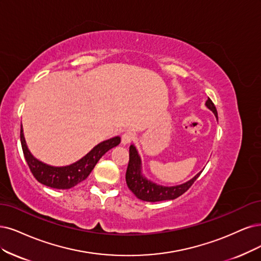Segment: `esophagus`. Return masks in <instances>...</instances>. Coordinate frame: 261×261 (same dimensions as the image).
Returning <instances> with one entry per match:
<instances>
[{"mask_svg":"<svg viewBox=\"0 0 261 261\" xmlns=\"http://www.w3.org/2000/svg\"><path fill=\"white\" fill-rule=\"evenodd\" d=\"M134 139V134L132 132H125L124 134H122L121 137V143L122 145H128L129 143H131Z\"/></svg>","mask_w":261,"mask_h":261,"instance_id":"1","label":"esophagus"}]
</instances>
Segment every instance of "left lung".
<instances>
[{
  "label": "left lung",
  "mask_w": 261,
  "mask_h": 261,
  "mask_svg": "<svg viewBox=\"0 0 261 261\" xmlns=\"http://www.w3.org/2000/svg\"><path fill=\"white\" fill-rule=\"evenodd\" d=\"M205 106L210 111L213 112L216 119L218 120L216 108L210 98L206 100ZM129 165L127 173H125V181H127L129 189L137 196V198L147 202L174 200L178 198L190 188V186L194 184L202 172H199L191 179L187 180L186 182H182V184L175 186H163L148 179L143 174L142 160L137 147L133 144L130 145L129 148Z\"/></svg>",
  "instance_id": "left-lung-1"
}]
</instances>
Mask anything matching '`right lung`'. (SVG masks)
<instances>
[{
    "mask_svg": "<svg viewBox=\"0 0 261 261\" xmlns=\"http://www.w3.org/2000/svg\"><path fill=\"white\" fill-rule=\"evenodd\" d=\"M20 141L28 166L30 168L33 176L41 184L56 189H70L88 177L94 166L98 163L104 153L108 152L113 147L119 145L120 138L115 137L99 143L88 153H86L83 158L74 163H71L69 166L63 167L47 165V163L36 159L32 155L27 145L22 124L20 129Z\"/></svg>",
    "mask_w": 261,
    "mask_h": 261,
    "instance_id": "1",
    "label": "right lung"
}]
</instances>
